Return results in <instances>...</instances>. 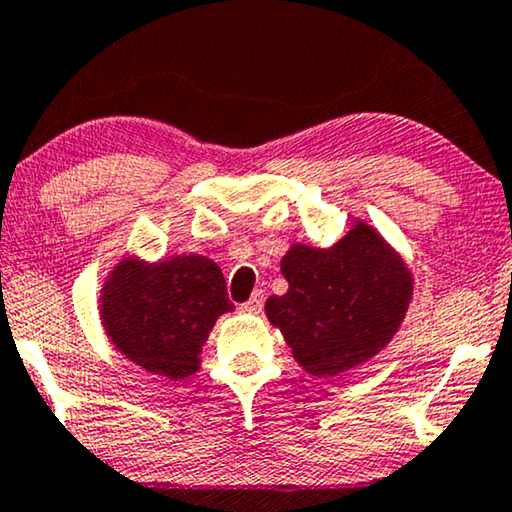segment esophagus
Returning <instances> with one entry per match:
<instances>
[{"label": "esophagus", "mask_w": 512, "mask_h": 512, "mask_svg": "<svg viewBox=\"0 0 512 512\" xmlns=\"http://www.w3.org/2000/svg\"><path fill=\"white\" fill-rule=\"evenodd\" d=\"M262 306H264V292H255L253 297H250L246 304H241V311L243 313H259L262 311Z\"/></svg>", "instance_id": "34e87169"}]
</instances>
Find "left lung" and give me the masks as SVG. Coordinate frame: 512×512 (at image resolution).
<instances>
[{"instance_id":"1","label":"left lung","mask_w":512,"mask_h":512,"mask_svg":"<svg viewBox=\"0 0 512 512\" xmlns=\"http://www.w3.org/2000/svg\"><path fill=\"white\" fill-rule=\"evenodd\" d=\"M290 290L266 318L313 376H336L378 355L406 315L413 276L376 229L357 222L327 250L292 246L280 262Z\"/></svg>"}]
</instances>
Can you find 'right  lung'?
<instances>
[{
  "instance_id": "right-lung-1",
  "label": "right lung",
  "mask_w": 512,
  "mask_h": 512,
  "mask_svg": "<svg viewBox=\"0 0 512 512\" xmlns=\"http://www.w3.org/2000/svg\"><path fill=\"white\" fill-rule=\"evenodd\" d=\"M232 308L220 266L201 255L157 264L122 259L102 294V320L115 348L169 378H187L199 369L208 331Z\"/></svg>"
}]
</instances>
